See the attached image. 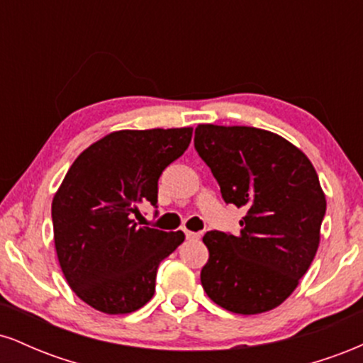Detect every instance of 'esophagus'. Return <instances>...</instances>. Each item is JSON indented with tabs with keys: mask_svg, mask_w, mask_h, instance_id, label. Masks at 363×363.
<instances>
[{
	"mask_svg": "<svg viewBox=\"0 0 363 363\" xmlns=\"http://www.w3.org/2000/svg\"><path fill=\"white\" fill-rule=\"evenodd\" d=\"M184 234H186V239L187 240H198L199 237H201V235L198 234V232H191V230H186Z\"/></svg>",
	"mask_w": 363,
	"mask_h": 363,
	"instance_id": "esophagus-1",
	"label": "esophagus"
}]
</instances>
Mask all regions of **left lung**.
<instances>
[{
	"label": "left lung",
	"mask_w": 363,
	"mask_h": 363,
	"mask_svg": "<svg viewBox=\"0 0 363 363\" xmlns=\"http://www.w3.org/2000/svg\"><path fill=\"white\" fill-rule=\"evenodd\" d=\"M194 148L225 203L244 208L237 235L211 230L201 285L216 306L261 314L280 306L309 269L320 240L326 196L302 150L272 131L198 124Z\"/></svg>",
	"instance_id": "8db88e82"
}]
</instances>
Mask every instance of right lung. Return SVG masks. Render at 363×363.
Here are the masks:
<instances>
[{"label": "right lung", "instance_id": "right-lung-1", "mask_svg": "<svg viewBox=\"0 0 363 363\" xmlns=\"http://www.w3.org/2000/svg\"><path fill=\"white\" fill-rule=\"evenodd\" d=\"M193 128L123 129L83 150L52 199L54 245L72 290L104 314H129L155 294L157 268L184 234L141 227L158 177L186 152Z\"/></svg>", "mask_w": 363, "mask_h": 363}]
</instances>
